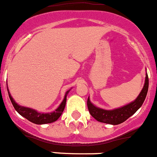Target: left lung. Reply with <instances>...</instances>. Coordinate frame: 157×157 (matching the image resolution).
I'll use <instances>...</instances> for the list:
<instances>
[{
	"label": "left lung",
	"instance_id": "1",
	"mask_svg": "<svg viewBox=\"0 0 157 157\" xmlns=\"http://www.w3.org/2000/svg\"><path fill=\"white\" fill-rule=\"evenodd\" d=\"M149 88V78L148 74L146 73V78H145L144 86L142 89L141 92L138 97L133 101L127 104L120 108H115L112 110H105L103 108L96 107L94 104L91 103L90 98L87 99V108L89 112L92 117L95 118L97 121L100 122L110 124V125H118L124 122L125 120L128 119L129 117L134 115L137 111L143 105Z\"/></svg>",
	"mask_w": 157,
	"mask_h": 157
}]
</instances>
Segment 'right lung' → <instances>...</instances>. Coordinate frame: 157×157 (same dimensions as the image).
<instances>
[{
  "mask_svg": "<svg viewBox=\"0 0 157 157\" xmlns=\"http://www.w3.org/2000/svg\"><path fill=\"white\" fill-rule=\"evenodd\" d=\"M7 89H8L10 100H11L14 109L17 111V113L20 114L21 116L25 118L26 119H28L29 121H30L31 122L37 124V125H43V124H48V123L54 122V121H56V120L60 117L63 112L64 108H65L66 102H67V96L69 94V92H70V90H71V89H70V90H67V91L66 92L63 100V101L61 102L60 105H59L58 108H57L54 112H49V113H42V112H39L38 111H36V109L21 106V105L16 103L15 101H14V99H13L12 97H11L8 87H7Z\"/></svg>",
  "mask_w": 157,
  "mask_h": 157,
  "instance_id": "add662e5",
  "label": "right lung"
}]
</instances>
